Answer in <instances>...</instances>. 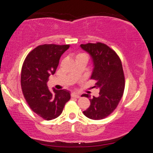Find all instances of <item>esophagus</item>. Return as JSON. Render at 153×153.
Wrapping results in <instances>:
<instances>
[{
  "instance_id": "1",
  "label": "esophagus",
  "mask_w": 153,
  "mask_h": 153,
  "mask_svg": "<svg viewBox=\"0 0 153 153\" xmlns=\"http://www.w3.org/2000/svg\"><path fill=\"white\" fill-rule=\"evenodd\" d=\"M71 97H75V98H79L80 95L78 94H76V93H72L71 94Z\"/></svg>"
}]
</instances>
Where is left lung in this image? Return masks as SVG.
<instances>
[{
    "mask_svg": "<svg viewBox=\"0 0 153 153\" xmlns=\"http://www.w3.org/2000/svg\"><path fill=\"white\" fill-rule=\"evenodd\" d=\"M80 48L90 55L93 63L91 79L96 80L99 97L89 99L91 105L83 114L92 120H101L116 108L125 87V78L120 58L113 50L102 43L81 44ZM85 97L88 94H83Z\"/></svg>",
    "mask_w": 153,
    "mask_h": 153,
    "instance_id": "left-lung-1",
    "label": "left lung"
}]
</instances>
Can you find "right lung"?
<instances>
[{
	"mask_svg": "<svg viewBox=\"0 0 153 153\" xmlns=\"http://www.w3.org/2000/svg\"><path fill=\"white\" fill-rule=\"evenodd\" d=\"M69 48V45H41L30 52L23 64V94L31 110L46 120L59 116L70 99L68 91H51L47 85L49 76L56 72L60 57Z\"/></svg>",
	"mask_w": 153,
	"mask_h": 153,
	"instance_id": "1",
	"label": "right lung"
}]
</instances>
